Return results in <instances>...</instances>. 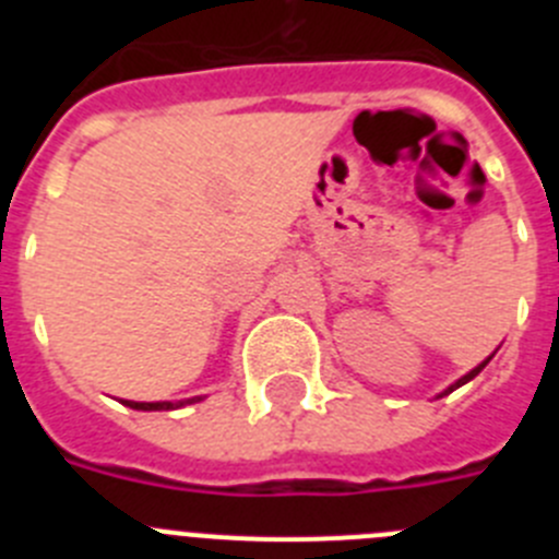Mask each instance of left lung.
I'll return each instance as SVG.
<instances>
[{"instance_id": "1", "label": "left lung", "mask_w": 559, "mask_h": 559, "mask_svg": "<svg viewBox=\"0 0 559 559\" xmlns=\"http://www.w3.org/2000/svg\"><path fill=\"white\" fill-rule=\"evenodd\" d=\"M487 360H490V358H487ZM487 360H484V364H478V367H476V369H473V372H467V374H464V378H462V380H456V383H453V386H451V389H448V392H453V389H456V386H464V383H467V380H473V378H476V374H478V372H481V369H484V367H487ZM448 392H445V394H448Z\"/></svg>"}]
</instances>
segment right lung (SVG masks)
Here are the masks:
<instances>
[{
  "label": "right lung",
  "mask_w": 559,
  "mask_h": 559,
  "mask_svg": "<svg viewBox=\"0 0 559 559\" xmlns=\"http://www.w3.org/2000/svg\"><path fill=\"white\" fill-rule=\"evenodd\" d=\"M126 406L140 408V412H156V408H173V403H133V400H126Z\"/></svg>",
  "instance_id": "obj_1"
}]
</instances>
